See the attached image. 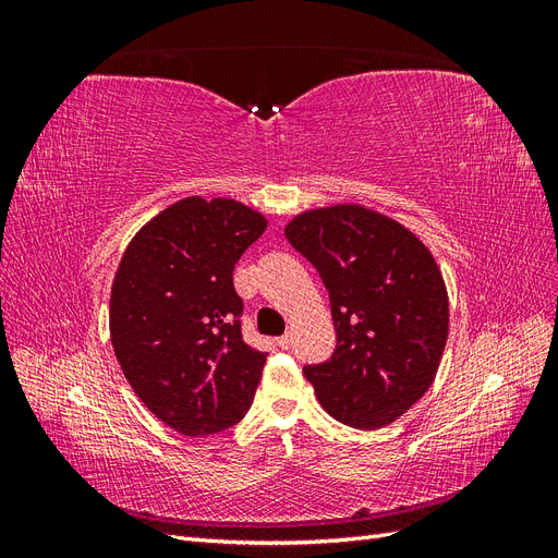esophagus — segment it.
<instances>
[{
    "label": "esophagus",
    "mask_w": 558,
    "mask_h": 558,
    "mask_svg": "<svg viewBox=\"0 0 558 558\" xmlns=\"http://www.w3.org/2000/svg\"><path fill=\"white\" fill-rule=\"evenodd\" d=\"M277 344L281 347V349H291L293 347V335L291 332H286V335H281L279 340H277Z\"/></svg>",
    "instance_id": "34e87169"
}]
</instances>
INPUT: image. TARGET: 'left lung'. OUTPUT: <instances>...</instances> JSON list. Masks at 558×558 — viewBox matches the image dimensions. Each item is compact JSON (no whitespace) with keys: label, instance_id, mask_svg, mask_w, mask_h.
<instances>
[{"label":"left lung","instance_id":"left-lung-1","mask_svg":"<svg viewBox=\"0 0 558 558\" xmlns=\"http://www.w3.org/2000/svg\"><path fill=\"white\" fill-rule=\"evenodd\" d=\"M283 234L330 295L335 353L305 367L320 408L351 428L393 424L424 398L447 344L449 295L433 253L356 202L302 211Z\"/></svg>","mask_w":558,"mask_h":558}]
</instances>
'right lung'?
Listing matches in <instances>:
<instances>
[{"label":"right lung","instance_id":"add662e5","mask_svg":"<svg viewBox=\"0 0 558 558\" xmlns=\"http://www.w3.org/2000/svg\"><path fill=\"white\" fill-rule=\"evenodd\" d=\"M265 228L238 199L191 195L142 226L118 263L113 353L132 391L183 435L221 433L251 408L267 353L242 340L232 269Z\"/></svg>","mask_w":558,"mask_h":558}]
</instances>
